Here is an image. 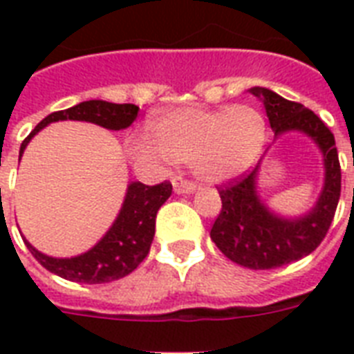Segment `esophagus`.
<instances>
[{
    "instance_id": "esophagus-1",
    "label": "esophagus",
    "mask_w": 354,
    "mask_h": 354,
    "mask_svg": "<svg viewBox=\"0 0 354 354\" xmlns=\"http://www.w3.org/2000/svg\"><path fill=\"white\" fill-rule=\"evenodd\" d=\"M172 187H174V193L185 194V193H193L196 185H194L193 182L185 180V178L174 176V178H172Z\"/></svg>"
}]
</instances>
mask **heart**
<instances>
[{
    "instance_id": "b5f03b06",
    "label": "heart",
    "mask_w": 354,
    "mask_h": 354,
    "mask_svg": "<svg viewBox=\"0 0 354 354\" xmlns=\"http://www.w3.org/2000/svg\"><path fill=\"white\" fill-rule=\"evenodd\" d=\"M152 139L136 133L127 150L139 163H191L204 182L239 176L257 161L266 141V121L257 108L185 106L163 113L150 124Z\"/></svg>"
}]
</instances>
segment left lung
I'll return each instance as SVG.
<instances>
[{
	"label": "left lung",
	"instance_id": "1",
	"mask_svg": "<svg viewBox=\"0 0 354 354\" xmlns=\"http://www.w3.org/2000/svg\"><path fill=\"white\" fill-rule=\"evenodd\" d=\"M250 93L263 101L275 136L301 132L324 154V191L313 209L297 218L275 215L259 198L261 165L218 187L222 209L211 227L213 242L233 263L252 270H270L299 261L322 244L340 200L342 171L335 136L313 110L259 86Z\"/></svg>",
	"mask_w": 354,
	"mask_h": 354
}]
</instances>
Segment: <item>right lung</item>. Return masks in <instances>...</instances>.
<instances>
[{"mask_svg":"<svg viewBox=\"0 0 354 354\" xmlns=\"http://www.w3.org/2000/svg\"><path fill=\"white\" fill-rule=\"evenodd\" d=\"M138 112L139 108L136 104H113L106 101H84L68 110L53 112L46 119H41L35 130L24 139L19 147V156L24 154L25 147L32 136H36L49 122L69 119V121L95 122L108 130H122L136 121ZM171 193V182L158 183V185H145L141 182L130 183L121 211L112 227L95 246L77 257H49L30 246L27 241L25 244L44 268L64 279L88 283V285L121 279L138 268L143 263V259L149 255L156 232V215Z\"/></svg>","mask_w":354,"mask_h":354,"instance_id":"right-lung-1","label":"right lung"}]
</instances>
